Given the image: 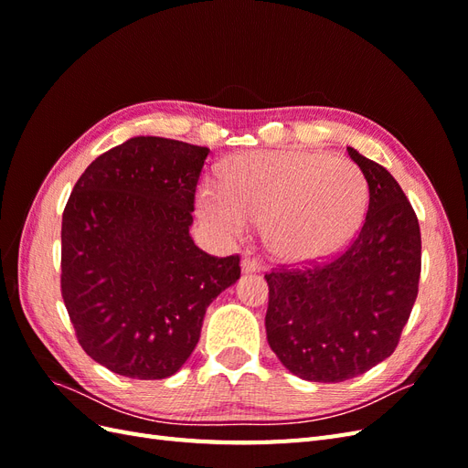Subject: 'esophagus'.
Instances as JSON below:
<instances>
[{"label": "esophagus", "mask_w": 468, "mask_h": 468, "mask_svg": "<svg viewBox=\"0 0 468 468\" xmlns=\"http://www.w3.org/2000/svg\"><path fill=\"white\" fill-rule=\"evenodd\" d=\"M260 261L256 260V258H250V256H246L244 260H242V271L244 273H256V271H260Z\"/></svg>", "instance_id": "34e87169"}]
</instances>
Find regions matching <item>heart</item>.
<instances>
[{
    "instance_id": "1",
    "label": "heart",
    "mask_w": 468,
    "mask_h": 468,
    "mask_svg": "<svg viewBox=\"0 0 468 468\" xmlns=\"http://www.w3.org/2000/svg\"><path fill=\"white\" fill-rule=\"evenodd\" d=\"M369 205V183L357 164L310 150L248 152L226 162L222 186L205 183L199 210L215 229L242 236L265 220L269 251L310 261L342 248Z\"/></svg>"
}]
</instances>
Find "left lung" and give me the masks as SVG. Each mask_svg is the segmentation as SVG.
<instances>
[{"label": "left lung", "instance_id": "1", "mask_svg": "<svg viewBox=\"0 0 468 468\" xmlns=\"http://www.w3.org/2000/svg\"><path fill=\"white\" fill-rule=\"evenodd\" d=\"M369 183L357 236L325 261L265 273L269 347L304 380L342 382L392 356L418 296V217L385 167L347 148Z\"/></svg>", "mask_w": 468, "mask_h": 468}]
</instances>
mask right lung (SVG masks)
Returning <instances> with one entry per match:
<instances>
[{
    "label": "right lung",
    "mask_w": 468,
    "mask_h": 468,
    "mask_svg": "<svg viewBox=\"0 0 468 468\" xmlns=\"http://www.w3.org/2000/svg\"><path fill=\"white\" fill-rule=\"evenodd\" d=\"M208 148L134 136L93 160L62 215V299L81 349L129 378H165L201 337L208 304L239 279L189 234Z\"/></svg>",
    "instance_id": "right-lung-1"
}]
</instances>
